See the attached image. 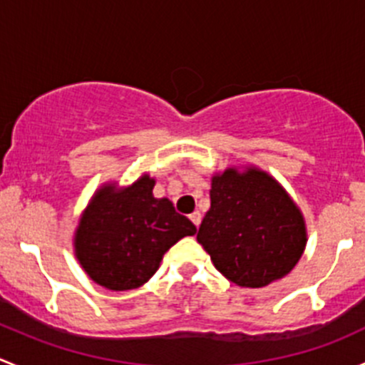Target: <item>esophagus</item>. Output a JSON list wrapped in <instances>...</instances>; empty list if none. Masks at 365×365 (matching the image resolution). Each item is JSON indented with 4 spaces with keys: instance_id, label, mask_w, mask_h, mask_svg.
<instances>
[{
    "instance_id": "esophagus-1",
    "label": "esophagus",
    "mask_w": 365,
    "mask_h": 365,
    "mask_svg": "<svg viewBox=\"0 0 365 365\" xmlns=\"http://www.w3.org/2000/svg\"><path fill=\"white\" fill-rule=\"evenodd\" d=\"M190 220H192V224L196 227H200V224H201V213L200 212H194V213H190Z\"/></svg>"
}]
</instances>
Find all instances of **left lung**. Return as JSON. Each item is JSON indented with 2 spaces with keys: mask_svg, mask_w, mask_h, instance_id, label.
I'll return each mask as SVG.
<instances>
[{
  "mask_svg": "<svg viewBox=\"0 0 365 365\" xmlns=\"http://www.w3.org/2000/svg\"><path fill=\"white\" fill-rule=\"evenodd\" d=\"M197 242L217 270L245 288H263L300 259L305 224L300 210L267 173L227 169L213 176Z\"/></svg>",
  "mask_w": 365,
  "mask_h": 365,
  "instance_id": "left-lung-1",
  "label": "left lung"
}]
</instances>
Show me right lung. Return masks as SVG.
<instances>
[{
	"instance_id": "obj_1",
	"label": "right lung",
	"mask_w": 365,
	"mask_h": 365,
	"mask_svg": "<svg viewBox=\"0 0 365 365\" xmlns=\"http://www.w3.org/2000/svg\"><path fill=\"white\" fill-rule=\"evenodd\" d=\"M155 180L143 176L128 189L106 187L91 200L76 233V254L97 284L125 292L145 284L162 256L196 226L169 200L153 197Z\"/></svg>"
}]
</instances>
